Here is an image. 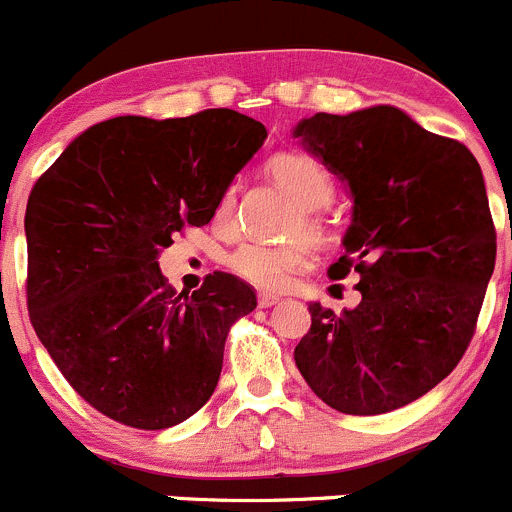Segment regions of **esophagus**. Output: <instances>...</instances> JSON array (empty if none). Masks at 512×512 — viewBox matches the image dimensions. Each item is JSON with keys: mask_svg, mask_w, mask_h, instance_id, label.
Here are the masks:
<instances>
[{"mask_svg": "<svg viewBox=\"0 0 512 512\" xmlns=\"http://www.w3.org/2000/svg\"><path fill=\"white\" fill-rule=\"evenodd\" d=\"M256 303H258V308H268V306H273V303H278V296H273V293H258Z\"/></svg>", "mask_w": 512, "mask_h": 512, "instance_id": "1", "label": "esophagus"}]
</instances>
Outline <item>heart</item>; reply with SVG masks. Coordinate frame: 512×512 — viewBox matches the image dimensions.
<instances>
[{
	"mask_svg": "<svg viewBox=\"0 0 512 512\" xmlns=\"http://www.w3.org/2000/svg\"><path fill=\"white\" fill-rule=\"evenodd\" d=\"M266 174L286 191L293 199V204L301 209V221L293 226L291 234H306L301 239L291 241V244L273 246L261 244V241H249V244L239 246L234 254L229 256V268L249 281L251 286L263 288V291H278L288 283V278L311 263V251L314 241H323L326 236V224L321 216L316 214L318 209L333 199V181L323 164L313 156L301 154V151H281V154L271 156L266 164ZM236 209V191L229 189L219 201L216 209V221L219 224H229L234 219Z\"/></svg>",
	"mask_w": 512,
	"mask_h": 512,
	"instance_id": "heart-1",
	"label": "heart"
}]
</instances>
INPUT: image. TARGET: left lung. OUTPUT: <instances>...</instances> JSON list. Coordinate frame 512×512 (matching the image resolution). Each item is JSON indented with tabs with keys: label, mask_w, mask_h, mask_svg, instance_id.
<instances>
[{
	"label": "left lung",
	"mask_w": 512,
	"mask_h": 512,
	"mask_svg": "<svg viewBox=\"0 0 512 512\" xmlns=\"http://www.w3.org/2000/svg\"><path fill=\"white\" fill-rule=\"evenodd\" d=\"M353 196V224L328 276L358 271L361 303H311L293 351L311 391L348 416L408 406L468 351L495 268V224L470 149L396 106L316 114L293 131Z\"/></svg>",
	"instance_id": "8db88e82"
}]
</instances>
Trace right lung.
Segmentation results:
<instances>
[{"mask_svg": "<svg viewBox=\"0 0 512 512\" xmlns=\"http://www.w3.org/2000/svg\"><path fill=\"white\" fill-rule=\"evenodd\" d=\"M266 126L234 109L116 116L86 129L29 194L27 306L69 386L106 418L171 428L211 398L231 326L256 308L224 271L176 293L161 249L214 219Z\"/></svg>", "mask_w": 512, "mask_h": 512, "instance_id": "obj_1", "label": "right lung"}]
</instances>
